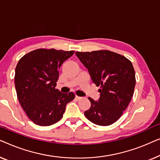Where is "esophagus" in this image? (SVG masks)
<instances>
[{"label":"esophagus","instance_id":"obj_1","mask_svg":"<svg viewBox=\"0 0 160 160\" xmlns=\"http://www.w3.org/2000/svg\"><path fill=\"white\" fill-rule=\"evenodd\" d=\"M75 98H76V99H78V100H80V99H81V98H82V97H80V96H76Z\"/></svg>","mask_w":160,"mask_h":160}]
</instances>
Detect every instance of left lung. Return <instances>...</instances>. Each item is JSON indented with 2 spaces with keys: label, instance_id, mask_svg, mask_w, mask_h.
Masks as SVG:
<instances>
[{
  "label": "left lung",
  "instance_id": "1",
  "mask_svg": "<svg viewBox=\"0 0 160 160\" xmlns=\"http://www.w3.org/2000/svg\"><path fill=\"white\" fill-rule=\"evenodd\" d=\"M96 86H100L98 101L88 98L91 106L84 112L94 124L107 126L122 116L133 95L136 76L130 60L110 51L76 52Z\"/></svg>",
  "mask_w": 160,
  "mask_h": 160
}]
</instances>
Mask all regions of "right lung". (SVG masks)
Instances as JSON below:
<instances>
[{
    "label": "right lung",
    "instance_id": "add662e5",
    "mask_svg": "<svg viewBox=\"0 0 160 160\" xmlns=\"http://www.w3.org/2000/svg\"><path fill=\"white\" fill-rule=\"evenodd\" d=\"M74 51L37 49L20 58L15 69V88L22 109L31 121L40 126L59 121L66 105L75 93H63L56 85L58 69Z\"/></svg>",
    "mask_w": 160,
    "mask_h": 160
}]
</instances>
